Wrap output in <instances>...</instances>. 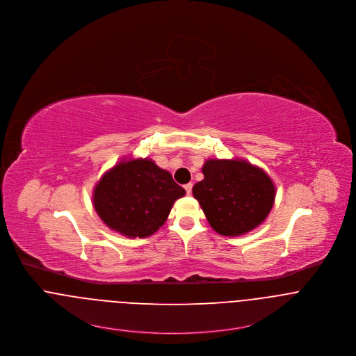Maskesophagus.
Wrapping results in <instances>:
<instances>
[{"label":"esophagus","instance_id":"1","mask_svg":"<svg viewBox=\"0 0 356 356\" xmlns=\"http://www.w3.org/2000/svg\"><path fill=\"white\" fill-rule=\"evenodd\" d=\"M192 188H193V185H192V184H186V185L184 186V189L186 191V193L188 194L192 193Z\"/></svg>","mask_w":356,"mask_h":356}]
</instances>
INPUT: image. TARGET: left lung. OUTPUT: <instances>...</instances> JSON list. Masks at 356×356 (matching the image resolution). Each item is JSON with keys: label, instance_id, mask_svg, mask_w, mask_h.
<instances>
[{"label": "left lung", "instance_id": "obj_1", "mask_svg": "<svg viewBox=\"0 0 356 356\" xmlns=\"http://www.w3.org/2000/svg\"><path fill=\"white\" fill-rule=\"evenodd\" d=\"M202 174L193 186L194 198L218 234L243 235L269 215L276 188L262 168L243 159H209Z\"/></svg>", "mask_w": 356, "mask_h": 356}]
</instances>
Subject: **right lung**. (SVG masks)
<instances>
[{"label": "right lung", "mask_w": 356, "mask_h": 356, "mask_svg": "<svg viewBox=\"0 0 356 356\" xmlns=\"http://www.w3.org/2000/svg\"><path fill=\"white\" fill-rule=\"evenodd\" d=\"M185 194L168 171L140 158L108 170L94 188L92 202L108 228L128 238H145L164 225L175 200Z\"/></svg>", "instance_id": "obj_1"}]
</instances>
